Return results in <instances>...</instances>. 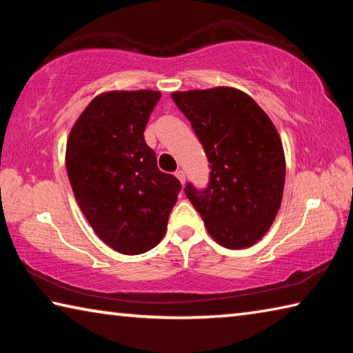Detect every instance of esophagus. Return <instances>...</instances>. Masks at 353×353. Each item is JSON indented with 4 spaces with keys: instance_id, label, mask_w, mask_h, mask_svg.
I'll return each mask as SVG.
<instances>
[{
    "instance_id": "obj_1",
    "label": "esophagus",
    "mask_w": 353,
    "mask_h": 353,
    "mask_svg": "<svg viewBox=\"0 0 353 353\" xmlns=\"http://www.w3.org/2000/svg\"><path fill=\"white\" fill-rule=\"evenodd\" d=\"M176 177L179 179V182L182 183V187L185 185V181H187V176H185V172L182 170H177L176 171Z\"/></svg>"
}]
</instances>
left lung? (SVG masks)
Returning a JSON list of instances; mask_svg holds the SVG:
<instances>
[{
	"label": "left lung",
	"instance_id": "8db88e82",
	"mask_svg": "<svg viewBox=\"0 0 353 353\" xmlns=\"http://www.w3.org/2000/svg\"><path fill=\"white\" fill-rule=\"evenodd\" d=\"M210 162L208 188L185 187L205 229L227 249L260 241L282 204L285 152L276 126L255 101L234 87L172 92Z\"/></svg>",
	"mask_w": 353,
	"mask_h": 353
}]
</instances>
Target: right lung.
<instances>
[{"label":"right lung","instance_id":"add662e5","mask_svg":"<svg viewBox=\"0 0 353 353\" xmlns=\"http://www.w3.org/2000/svg\"><path fill=\"white\" fill-rule=\"evenodd\" d=\"M162 93L112 90L90 101L65 152L77 205L101 240L124 255L157 246L181 182L157 168L145 128Z\"/></svg>","mask_w":353,"mask_h":353}]
</instances>
